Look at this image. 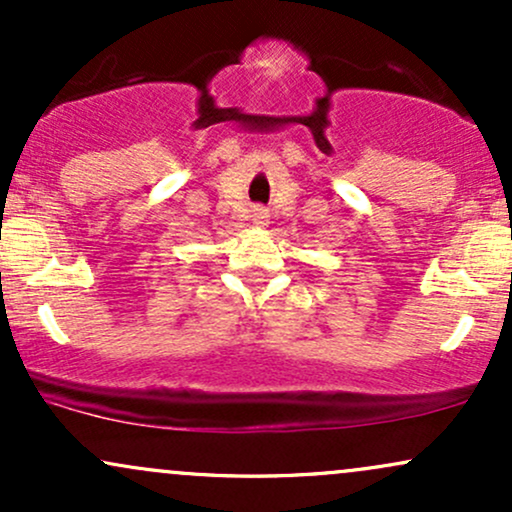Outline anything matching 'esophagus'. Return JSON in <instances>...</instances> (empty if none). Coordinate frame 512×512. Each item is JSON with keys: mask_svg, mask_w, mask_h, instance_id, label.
I'll use <instances>...</instances> for the list:
<instances>
[{"mask_svg": "<svg viewBox=\"0 0 512 512\" xmlns=\"http://www.w3.org/2000/svg\"><path fill=\"white\" fill-rule=\"evenodd\" d=\"M252 221H255V223H264V221H267V214H264L262 209H255V211H252Z\"/></svg>", "mask_w": 512, "mask_h": 512, "instance_id": "obj_1", "label": "esophagus"}]
</instances>
